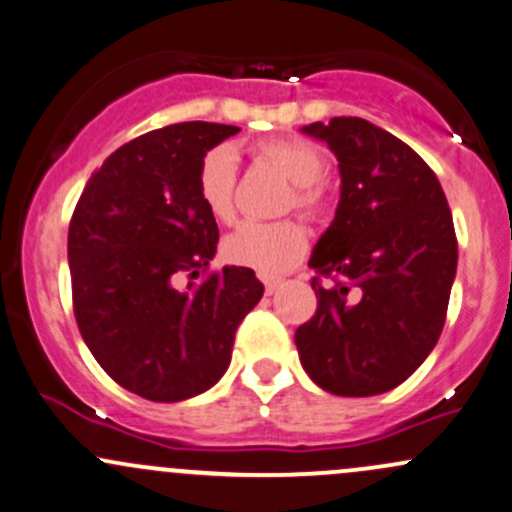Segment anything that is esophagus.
I'll return each instance as SVG.
<instances>
[{
	"instance_id": "esophagus-1",
	"label": "esophagus",
	"mask_w": 512,
	"mask_h": 512,
	"mask_svg": "<svg viewBox=\"0 0 512 512\" xmlns=\"http://www.w3.org/2000/svg\"><path fill=\"white\" fill-rule=\"evenodd\" d=\"M279 287H282V279H277V277H267L265 279V292L267 294H274Z\"/></svg>"
}]
</instances>
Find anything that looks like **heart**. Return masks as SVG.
I'll use <instances>...</instances> for the list:
<instances>
[{
	"label": "heart",
	"instance_id": "heart-1",
	"mask_svg": "<svg viewBox=\"0 0 512 512\" xmlns=\"http://www.w3.org/2000/svg\"><path fill=\"white\" fill-rule=\"evenodd\" d=\"M260 161L282 171L294 184V206L316 213L324 206L319 181L326 171V157L316 144L301 137L262 139L252 147ZM238 154L230 147H215L198 166V198L218 223H233ZM309 238L294 220L279 223H245L225 240V257L260 274H282L304 257Z\"/></svg>",
	"mask_w": 512,
	"mask_h": 512
}]
</instances>
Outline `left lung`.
I'll return each mask as SVG.
<instances>
[{"instance_id":"left-lung-1","label":"left lung","mask_w":512,"mask_h":512,"mask_svg":"<svg viewBox=\"0 0 512 512\" xmlns=\"http://www.w3.org/2000/svg\"><path fill=\"white\" fill-rule=\"evenodd\" d=\"M338 159L341 198L309 267L316 314L294 343L306 375L331 395L392 390L437 346L456 277V233L434 171L360 117L301 127Z\"/></svg>"}]
</instances>
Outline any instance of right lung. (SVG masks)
<instances>
[{
	"label": "right lung",
	"instance_id": "obj_1",
	"mask_svg": "<svg viewBox=\"0 0 512 512\" xmlns=\"http://www.w3.org/2000/svg\"><path fill=\"white\" fill-rule=\"evenodd\" d=\"M240 127L181 122L112 152L85 184L68 228L73 309L100 368L134 395L181 402L213 387L235 331L262 299L247 267L208 270L218 225L198 198V166Z\"/></svg>",
	"mask_w": 512,
	"mask_h": 512
}]
</instances>
